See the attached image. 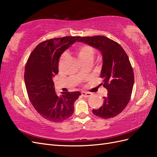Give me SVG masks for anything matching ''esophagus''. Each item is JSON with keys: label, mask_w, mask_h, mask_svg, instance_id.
I'll return each instance as SVG.
<instances>
[{"label": "esophagus", "mask_w": 157, "mask_h": 157, "mask_svg": "<svg viewBox=\"0 0 157 157\" xmlns=\"http://www.w3.org/2000/svg\"><path fill=\"white\" fill-rule=\"evenodd\" d=\"M82 95L85 98H89L90 96L91 95V93H89V92H85V91H82Z\"/></svg>", "instance_id": "1"}]
</instances>
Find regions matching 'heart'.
<instances>
[{
  "label": "heart",
  "instance_id": "b5f03b06",
  "mask_svg": "<svg viewBox=\"0 0 157 157\" xmlns=\"http://www.w3.org/2000/svg\"><path fill=\"white\" fill-rule=\"evenodd\" d=\"M75 53L78 56L79 61L83 63L86 62H91L95 54V50L91 46L87 44H82L75 48ZM66 54H63L59 59V66H61L63 60L65 59Z\"/></svg>",
  "mask_w": 157,
  "mask_h": 157
}]
</instances>
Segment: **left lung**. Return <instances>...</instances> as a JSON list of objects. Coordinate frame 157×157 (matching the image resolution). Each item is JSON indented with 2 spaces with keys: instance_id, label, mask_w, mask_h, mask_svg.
<instances>
[{
  "instance_id": "1",
  "label": "left lung",
  "mask_w": 157,
  "mask_h": 157,
  "mask_svg": "<svg viewBox=\"0 0 157 157\" xmlns=\"http://www.w3.org/2000/svg\"><path fill=\"white\" fill-rule=\"evenodd\" d=\"M78 42L98 49L102 55L100 77L108 94L103 97V105L93 109V113L103 119L113 118L121 113L130 101L134 74L129 59L118 43L103 36L80 37Z\"/></svg>"
}]
</instances>
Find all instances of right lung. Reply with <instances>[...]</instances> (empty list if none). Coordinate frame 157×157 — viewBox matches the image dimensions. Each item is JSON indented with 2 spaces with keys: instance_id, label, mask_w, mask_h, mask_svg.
Returning <instances> with one entry per match:
<instances>
[{
  "instance_id": "obj_1",
  "label": "right lung",
  "mask_w": 157,
  "mask_h": 157,
  "mask_svg": "<svg viewBox=\"0 0 157 157\" xmlns=\"http://www.w3.org/2000/svg\"><path fill=\"white\" fill-rule=\"evenodd\" d=\"M80 36H66L42 42L30 55L25 67V82L32 105L38 113L52 122H62L74 111V104L79 91L55 92L52 78L58 73V62L63 52Z\"/></svg>"
}]
</instances>
